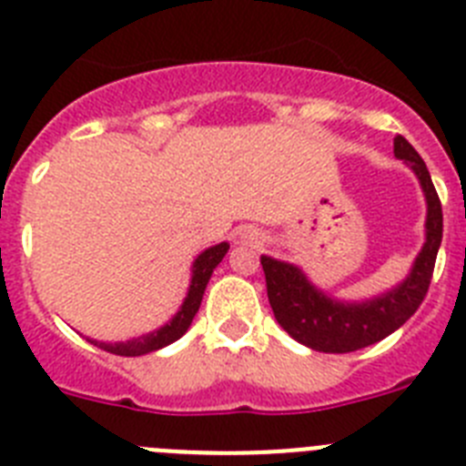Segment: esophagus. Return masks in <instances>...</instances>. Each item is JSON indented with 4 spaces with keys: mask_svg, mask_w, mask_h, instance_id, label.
Wrapping results in <instances>:
<instances>
[{
    "mask_svg": "<svg viewBox=\"0 0 466 466\" xmlns=\"http://www.w3.org/2000/svg\"><path fill=\"white\" fill-rule=\"evenodd\" d=\"M240 242L242 245H249V247H258L261 245V233H258V230H254V228H247V230H242L240 233Z\"/></svg>",
    "mask_w": 466,
    "mask_h": 466,
    "instance_id": "esophagus-1",
    "label": "esophagus"
}]
</instances>
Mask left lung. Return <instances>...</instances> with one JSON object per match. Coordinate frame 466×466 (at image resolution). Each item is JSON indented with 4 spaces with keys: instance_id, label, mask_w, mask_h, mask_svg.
<instances>
[{
    "instance_id": "8db88e82",
    "label": "left lung",
    "mask_w": 466,
    "mask_h": 466,
    "mask_svg": "<svg viewBox=\"0 0 466 466\" xmlns=\"http://www.w3.org/2000/svg\"><path fill=\"white\" fill-rule=\"evenodd\" d=\"M394 156L418 177L427 203L425 242L409 275L392 289L361 300H343L315 287L296 263L261 257L270 308L279 327L306 348L343 355L369 348L410 319L430 289L434 261L443 238V212L430 170L401 135L394 137Z\"/></svg>"
}]
</instances>
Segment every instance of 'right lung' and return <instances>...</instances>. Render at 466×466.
Listing matches in <instances>:
<instances>
[{
    "label": "right lung",
    "instance_id": "1",
    "mask_svg": "<svg viewBox=\"0 0 466 466\" xmlns=\"http://www.w3.org/2000/svg\"><path fill=\"white\" fill-rule=\"evenodd\" d=\"M228 242H219V245H212L208 247L205 252L198 254L193 258V266H191V282H188V291L184 296L182 306L175 315L167 319L163 327L154 329L149 333H142L137 339H130V340H116V343H105V340H93L88 339L90 343L97 345V348L106 350L111 355H121V357H142V355H149V352H156V350L166 348V345L175 343L188 331L191 327L193 317H196L198 308H200V300H203L205 294V287H208L209 278H212L214 268L219 266L221 258L226 257L228 252Z\"/></svg>",
    "mask_w": 466,
    "mask_h": 466
}]
</instances>
